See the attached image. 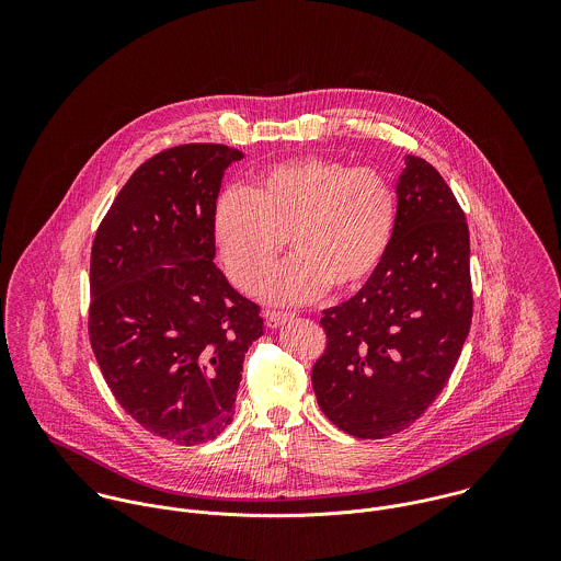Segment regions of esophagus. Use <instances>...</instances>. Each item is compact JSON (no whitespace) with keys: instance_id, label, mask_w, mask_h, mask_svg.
Segmentation results:
<instances>
[{"instance_id":"34e87169","label":"esophagus","mask_w":561,"mask_h":561,"mask_svg":"<svg viewBox=\"0 0 561 561\" xmlns=\"http://www.w3.org/2000/svg\"><path fill=\"white\" fill-rule=\"evenodd\" d=\"M291 318H294V313H287V311H265V323L270 328H278V325H283L285 321L291 320Z\"/></svg>"}]
</instances>
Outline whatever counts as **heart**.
Segmentation results:
<instances>
[{
  "mask_svg": "<svg viewBox=\"0 0 561 561\" xmlns=\"http://www.w3.org/2000/svg\"><path fill=\"white\" fill-rule=\"evenodd\" d=\"M396 220V190L382 170L307 156L263 168L248 192L225 190L214 205L211 233L241 291L256 289L289 238L296 256L261 294L294 305L328 287L336 294L363 287L389 252Z\"/></svg>",
  "mask_w": 561,
  "mask_h": 561,
  "instance_id": "obj_1",
  "label": "heart"
}]
</instances>
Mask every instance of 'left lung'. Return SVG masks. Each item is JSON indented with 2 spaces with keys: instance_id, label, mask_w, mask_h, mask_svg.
<instances>
[{
  "instance_id": "8db88e82",
  "label": "left lung",
  "mask_w": 561,
  "mask_h": 561,
  "mask_svg": "<svg viewBox=\"0 0 561 561\" xmlns=\"http://www.w3.org/2000/svg\"><path fill=\"white\" fill-rule=\"evenodd\" d=\"M471 318L465 211L432 163L408 156L385 261L320 320L325 350L311 380L323 414L356 438L410 427L449 382Z\"/></svg>"
}]
</instances>
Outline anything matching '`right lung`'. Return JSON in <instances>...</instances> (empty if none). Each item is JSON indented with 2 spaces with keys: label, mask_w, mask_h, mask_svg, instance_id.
Returning <instances> with one entry per match:
<instances>
[{
  "label": "right lung",
  "mask_w": 561,
  "mask_h": 561,
  "mask_svg": "<svg viewBox=\"0 0 561 561\" xmlns=\"http://www.w3.org/2000/svg\"><path fill=\"white\" fill-rule=\"evenodd\" d=\"M243 153L209 142L163 149L123 185L90 252L88 334L116 401L174 445L214 440L233 416L261 307L214 263V205Z\"/></svg>",
  "instance_id": "right-lung-1"
}]
</instances>
